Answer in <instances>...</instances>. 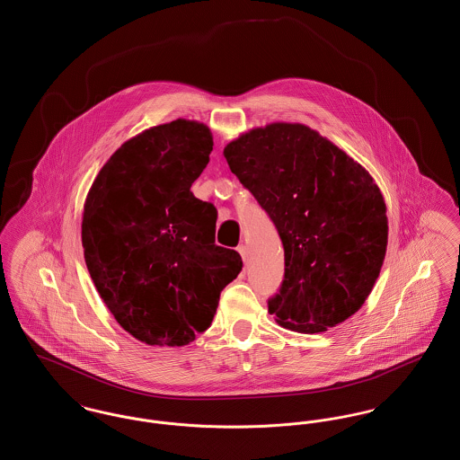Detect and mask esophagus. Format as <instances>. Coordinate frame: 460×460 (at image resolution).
I'll list each match as a JSON object with an SVG mask.
<instances>
[{
	"label": "esophagus",
	"instance_id": "obj_1",
	"mask_svg": "<svg viewBox=\"0 0 460 460\" xmlns=\"http://www.w3.org/2000/svg\"><path fill=\"white\" fill-rule=\"evenodd\" d=\"M238 252H240L241 259H243V262H248V248L244 246V244H240L238 246Z\"/></svg>",
	"mask_w": 460,
	"mask_h": 460
}]
</instances>
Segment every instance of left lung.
<instances>
[{
  "mask_svg": "<svg viewBox=\"0 0 460 460\" xmlns=\"http://www.w3.org/2000/svg\"><path fill=\"white\" fill-rule=\"evenodd\" d=\"M224 156L283 241L285 279L269 298L276 323L314 334L347 321L367 300L388 244L371 174L304 124L255 128Z\"/></svg>",
  "mask_w": 460,
  "mask_h": 460,
  "instance_id": "1",
  "label": "left lung"
}]
</instances>
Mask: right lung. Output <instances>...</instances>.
I'll use <instances>...</instances> for the list:
<instances>
[{"mask_svg": "<svg viewBox=\"0 0 460 460\" xmlns=\"http://www.w3.org/2000/svg\"><path fill=\"white\" fill-rule=\"evenodd\" d=\"M212 146L197 120L150 128L110 156L84 203L91 279L115 321L152 347L191 343L243 267L216 244V207L191 193Z\"/></svg>", "mask_w": 460, "mask_h": 460, "instance_id": "obj_1", "label": "right lung"}]
</instances>
